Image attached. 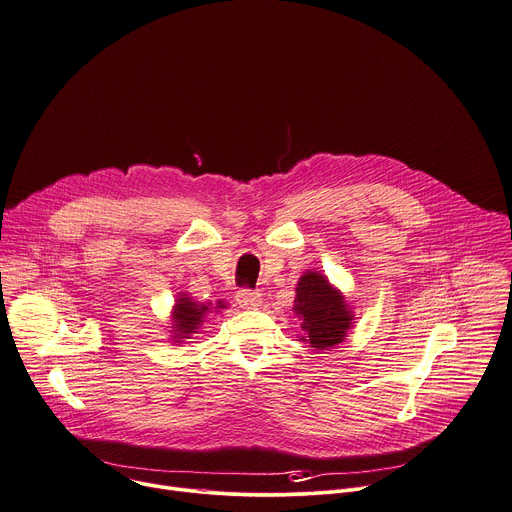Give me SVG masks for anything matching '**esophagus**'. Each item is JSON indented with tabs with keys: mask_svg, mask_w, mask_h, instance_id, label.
Masks as SVG:
<instances>
[{
	"mask_svg": "<svg viewBox=\"0 0 512 512\" xmlns=\"http://www.w3.org/2000/svg\"><path fill=\"white\" fill-rule=\"evenodd\" d=\"M235 299H237V303L241 305V307H259L261 305V293H257V291H249V289H241L237 295H235Z\"/></svg>",
	"mask_w": 512,
	"mask_h": 512,
	"instance_id": "esophagus-1",
	"label": "esophagus"
}]
</instances>
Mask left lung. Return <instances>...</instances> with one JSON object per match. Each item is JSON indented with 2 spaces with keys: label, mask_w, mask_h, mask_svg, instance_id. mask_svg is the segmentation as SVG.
<instances>
[{
  "label": "left lung",
  "mask_w": 512,
  "mask_h": 512,
  "mask_svg": "<svg viewBox=\"0 0 512 512\" xmlns=\"http://www.w3.org/2000/svg\"><path fill=\"white\" fill-rule=\"evenodd\" d=\"M293 313L303 329L299 342L313 348V352L333 350L342 344L356 321L344 293L331 285L321 271L313 269H307L297 281Z\"/></svg>",
  "instance_id": "8db88e82"
}]
</instances>
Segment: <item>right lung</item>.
<instances>
[{
	"instance_id": "1",
	"label": "right lung",
	"mask_w": 512,
	"mask_h": 512,
	"mask_svg": "<svg viewBox=\"0 0 512 512\" xmlns=\"http://www.w3.org/2000/svg\"><path fill=\"white\" fill-rule=\"evenodd\" d=\"M219 309H227V305L223 301H217V305L213 307V303H201L197 299L191 297V293L181 291L179 297L175 299L173 311H170V342L175 346L183 344L185 339H191V335L199 333L203 321H207V315L211 311H219Z\"/></svg>"
}]
</instances>
